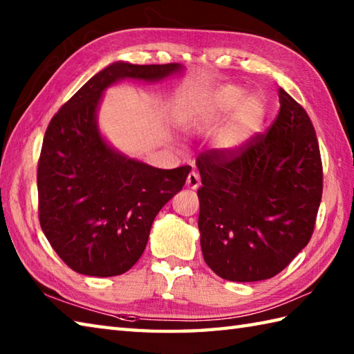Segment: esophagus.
Listing matches in <instances>:
<instances>
[{"label":"esophagus","mask_w":354,"mask_h":354,"mask_svg":"<svg viewBox=\"0 0 354 354\" xmlns=\"http://www.w3.org/2000/svg\"><path fill=\"white\" fill-rule=\"evenodd\" d=\"M185 185H187V189H192V190H196V189H199V185H201V178H199L198 173L192 171L190 175L187 176Z\"/></svg>","instance_id":"1"}]
</instances>
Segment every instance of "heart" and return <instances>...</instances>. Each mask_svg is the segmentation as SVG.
I'll list each match as a JSON object with an SVG mask.
<instances>
[{
  "mask_svg": "<svg viewBox=\"0 0 354 354\" xmlns=\"http://www.w3.org/2000/svg\"><path fill=\"white\" fill-rule=\"evenodd\" d=\"M232 111L223 127L217 147L223 152H237L259 131L265 117V102L259 94H246L242 86L225 85L205 100L202 112L209 120H219Z\"/></svg>",
  "mask_w": 354,
  "mask_h": 354,
  "instance_id": "1",
  "label": "heart"
}]
</instances>
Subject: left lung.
I'll return each mask as SVG.
<instances>
[{
  "instance_id": "8db88e82",
  "label": "left lung",
  "mask_w": 354,
  "mask_h": 354,
  "mask_svg": "<svg viewBox=\"0 0 354 354\" xmlns=\"http://www.w3.org/2000/svg\"><path fill=\"white\" fill-rule=\"evenodd\" d=\"M280 112L266 133L237 152L198 156L201 248L230 281L272 278L309 243L322 196V164L301 104L278 89Z\"/></svg>"
}]
</instances>
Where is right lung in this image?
Listing matches in <instances>:
<instances>
[{
	"mask_svg": "<svg viewBox=\"0 0 354 354\" xmlns=\"http://www.w3.org/2000/svg\"><path fill=\"white\" fill-rule=\"evenodd\" d=\"M179 64L114 62L89 79L51 118L37 162L39 222L56 254L79 274L114 277L138 261L155 216L183 190L190 165L164 170L118 152L97 111L123 79L160 82Z\"/></svg>",
	"mask_w": 354,
	"mask_h": 354,
	"instance_id": "1",
	"label": "right lung"
}]
</instances>
